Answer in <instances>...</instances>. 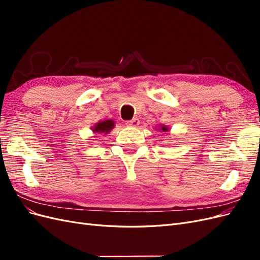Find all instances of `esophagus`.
<instances>
[{
    "label": "esophagus",
    "mask_w": 260,
    "mask_h": 260,
    "mask_svg": "<svg viewBox=\"0 0 260 260\" xmlns=\"http://www.w3.org/2000/svg\"><path fill=\"white\" fill-rule=\"evenodd\" d=\"M125 124H127L128 127H138V125L140 124V120L138 119V118H133L132 120H129L125 122Z\"/></svg>",
    "instance_id": "obj_1"
}]
</instances>
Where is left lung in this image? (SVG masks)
Masks as SVG:
<instances>
[{
  "label": "left lung",
  "instance_id": "1",
  "mask_svg": "<svg viewBox=\"0 0 260 260\" xmlns=\"http://www.w3.org/2000/svg\"><path fill=\"white\" fill-rule=\"evenodd\" d=\"M156 130H159L161 132H167L168 131V127H167V125L160 124V125H158V129H156Z\"/></svg>",
  "mask_w": 260,
  "mask_h": 260
}]
</instances>
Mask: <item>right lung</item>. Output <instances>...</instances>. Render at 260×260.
<instances>
[{"instance_id":"add662e5","label":"right lung","mask_w":260,"mask_h":260,"mask_svg":"<svg viewBox=\"0 0 260 260\" xmlns=\"http://www.w3.org/2000/svg\"><path fill=\"white\" fill-rule=\"evenodd\" d=\"M115 127V121L112 119H106L103 121H99L92 127V131L94 133H104L107 135L108 132H111L112 129Z\"/></svg>"}]
</instances>
